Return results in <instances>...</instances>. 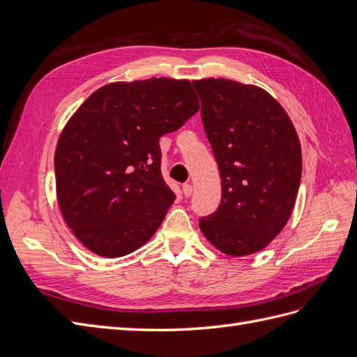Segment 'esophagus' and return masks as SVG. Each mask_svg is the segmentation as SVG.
I'll use <instances>...</instances> for the list:
<instances>
[{"label": "esophagus", "instance_id": "obj_1", "mask_svg": "<svg viewBox=\"0 0 357 357\" xmlns=\"http://www.w3.org/2000/svg\"><path fill=\"white\" fill-rule=\"evenodd\" d=\"M183 193H185V197L189 198L192 195V185L186 183V185H183Z\"/></svg>", "mask_w": 357, "mask_h": 357}]
</instances>
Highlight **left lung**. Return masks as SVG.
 Listing matches in <instances>:
<instances>
[{"instance_id":"8db88e82","label":"left lung","mask_w":357,"mask_h":357,"mask_svg":"<svg viewBox=\"0 0 357 357\" xmlns=\"http://www.w3.org/2000/svg\"><path fill=\"white\" fill-rule=\"evenodd\" d=\"M222 178L219 208L199 220L229 256L261 252L283 231L298 195L302 153L290 117L266 91L228 79L193 80Z\"/></svg>"}]
</instances>
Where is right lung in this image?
<instances>
[{"label":"right lung","mask_w":357,"mask_h":357,"mask_svg":"<svg viewBox=\"0 0 357 357\" xmlns=\"http://www.w3.org/2000/svg\"><path fill=\"white\" fill-rule=\"evenodd\" d=\"M198 110L189 80L153 77L105 84L71 116L55 152L56 197L86 248L121 257L152 238L176 199L159 138Z\"/></svg>","instance_id":"obj_1"}]
</instances>
